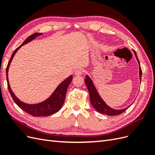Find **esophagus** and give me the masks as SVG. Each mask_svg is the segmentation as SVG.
I'll list each match as a JSON object with an SVG mask.
<instances>
[{
    "label": "esophagus",
    "instance_id": "esophagus-1",
    "mask_svg": "<svg viewBox=\"0 0 155 155\" xmlns=\"http://www.w3.org/2000/svg\"><path fill=\"white\" fill-rule=\"evenodd\" d=\"M83 72V70L81 68H78L76 70H75L74 71V74L75 75H77V76H80Z\"/></svg>",
    "mask_w": 155,
    "mask_h": 155
}]
</instances>
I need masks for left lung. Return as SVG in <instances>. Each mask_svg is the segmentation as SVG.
Here are the masks:
<instances>
[{
	"mask_svg": "<svg viewBox=\"0 0 155 155\" xmlns=\"http://www.w3.org/2000/svg\"><path fill=\"white\" fill-rule=\"evenodd\" d=\"M133 51H134L135 57H136V58H137V61L139 64V75H140V81H141L142 74V68H141V67H140V64L139 62L138 58L137 57V53H136V51L134 50H133ZM85 84L87 85V87L88 88L89 95H90V100H91V104L93 106V107L94 108V109L97 112H100V113L106 114L108 116L118 115V114L123 113L125 110H126L130 106V105H129L127 107L125 108V109H119V110L112 109V108L110 107L109 106H108L105 104V102L102 100V98L100 96L99 93L97 92L94 85L92 79L88 76H86V78L85 79Z\"/></svg>",
	"mask_w": 155,
	"mask_h": 155,
	"instance_id": "obj_1",
	"label": "left lung"
}]
</instances>
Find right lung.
<instances>
[{
	"label": "right lung",
	"mask_w": 155,
	"mask_h": 155,
	"mask_svg": "<svg viewBox=\"0 0 155 155\" xmlns=\"http://www.w3.org/2000/svg\"><path fill=\"white\" fill-rule=\"evenodd\" d=\"M42 34H43L42 33H35V34H32L28 37L26 41L23 42V43L13 51L6 68V79L8 82V88L13 101H15V104L19 107L21 109H22L23 110L27 112V113L31 114L33 116H48L59 111L64 104L67 88L72 80V76H70L67 79H65L58 86V87L55 88V90L54 91L52 94H51V95L48 98V99H46L44 101L39 103V104H26V103L21 101L19 99H18L17 96L15 95V94H14L12 91L10 83H9L8 74L9 67H10V65L11 64V62L14 57V55H15L18 50L22 46L29 43V42L34 40L36 37L41 35Z\"/></svg>",
	"instance_id": "right-lung-1"
}]
</instances>
